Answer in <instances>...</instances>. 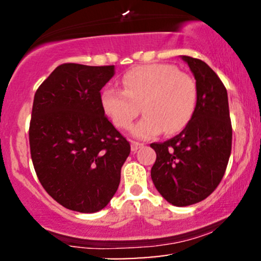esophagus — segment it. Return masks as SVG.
Returning a JSON list of instances; mask_svg holds the SVG:
<instances>
[{"label":"esophagus","instance_id":"1","mask_svg":"<svg viewBox=\"0 0 261 261\" xmlns=\"http://www.w3.org/2000/svg\"><path fill=\"white\" fill-rule=\"evenodd\" d=\"M143 146V143H140V142H135V141H133L131 142V151L133 152H136L137 149L141 148Z\"/></svg>","mask_w":261,"mask_h":261}]
</instances>
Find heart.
I'll use <instances>...</instances> for the list:
<instances>
[{
	"instance_id": "b5f03b06",
	"label": "heart",
	"mask_w": 261,
	"mask_h": 261,
	"mask_svg": "<svg viewBox=\"0 0 261 261\" xmlns=\"http://www.w3.org/2000/svg\"><path fill=\"white\" fill-rule=\"evenodd\" d=\"M124 89L101 92V109L120 130L131 126L141 108L143 118L133 127L135 137L148 140L166 133H180L193 119L197 104L195 81L174 65L139 66L122 76Z\"/></svg>"
}]
</instances>
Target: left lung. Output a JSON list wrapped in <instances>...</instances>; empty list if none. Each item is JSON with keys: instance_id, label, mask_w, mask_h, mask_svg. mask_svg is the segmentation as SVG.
Segmentation results:
<instances>
[{"instance_id": "obj_1", "label": "left lung", "mask_w": 261, "mask_h": 261, "mask_svg": "<svg viewBox=\"0 0 261 261\" xmlns=\"http://www.w3.org/2000/svg\"><path fill=\"white\" fill-rule=\"evenodd\" d=\"M196 81L197 104L193 119L175 137L151 143L157 158L151 169L155 189L174 206L206 199L220 181L232 149V125L226 87L206 62L180 56Z\"/></svg>"}]
</instances>
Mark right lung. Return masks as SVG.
I'll use <instances>...</instances> for the list:
<instances>
[{"mask_svg": "<svg viewBox=\"0 0 261 261\" xmlns=\"http://www.w3.org/2000/svg\"><path fill=\"white\" fill-rule=\"evenodd\" d=\"M115 66L60 65L34 95L32 161L46 193L64 207L100 211L115 195L130 143L101 109Z\"/></svg>", "mask_w": 261, "mask_h": 261, "instance_id": "obj_1", "label": "right lung"}]
</instances>
